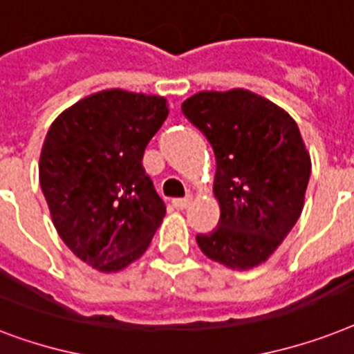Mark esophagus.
Listing matches in <instances>:
<instances>
[{
  "label": "esophagus",
  "mask_w": 354,
  "mask_h": 354,
  "mask_svg": "<svg viewBox=\"0 0 354 354\" xmlns=\"http://www.w3.org/2000/svg\"><path fill=\"white\" fill-rule=\"evenodd\" d=\"M192 203V197L188 195V197H183V199H174L171 201V205H174V208H177V210H185V208H188Z\"/></svg>",
  "instance_id": "1"
}]
</instances>
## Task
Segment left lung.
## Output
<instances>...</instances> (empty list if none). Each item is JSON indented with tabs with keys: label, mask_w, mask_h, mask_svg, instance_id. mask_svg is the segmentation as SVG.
<instances>
[{
	"label": "left lung",
	"mask_w": 354,
	"mask_h": 354,
	"mask_svg": "<svg viewBox=\"0 0 354 354\" xmlns=\"http://www.w3.org/2000/svg\"><path fill=\"white\" fill-rule=\"evenodd\" d=\"M183 113L216 153L214 195L219 225L197 236L206 257L248 270L276 252L301 216L310 155L283 107L254 91H199Z\"/></svg>",
	"instance_id": "8db88e82"
}]
</instances>
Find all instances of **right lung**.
Returning a JSON list of instances; mask_svg holds the SVG:
<instances>
[{"label":"right lung","instance_id":"add662e5","mask_svg":"<svg viewBox=\"0 0 354 354\" xmlns=\"http://www.w3.org/2000/svg\"><path fill=\"white\" fill-rule=\"evenodd\" d=\"M157 95L104 89L50 124L39 153V186L71 252L98 272H118L146 252L166 214L142 166L168 117Z\"/></svg>","mask_w":354,"mask_h":354}]
</instances>
